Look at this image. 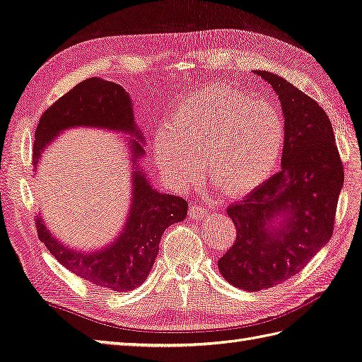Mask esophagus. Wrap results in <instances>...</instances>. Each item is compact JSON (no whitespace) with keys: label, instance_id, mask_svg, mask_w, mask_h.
Listing matches in <instances>:
<instances>
[{"label":"esophagus","instance_id":"34e87169","mask_svg":"<svg viewBox=\"0 0 362 362\" xmlns=\"http://www.w3.org/2000/svg\"><path fill=\"white\" fill-rule=\"evenodd\" d=\"M189 217L191 219H194V221H202V219H205L206 217V214H208V209L202 205V204H192L191 206H189Z\"/></svg>","mask_w":362,"mask_h":362}]
</instances>
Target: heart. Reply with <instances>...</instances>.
I'll return each mask as SVG.
<instances>
[{
	"mask_svg": "<svg viewBox=\"0 0 362 362\" xmlns=\"http://www.w3.org/2000/svg\"><path fill=\"white\" fill-rule=\"evenodd\" d=\"M285 141V123L273 103L251 100L225 85L187 97L154 137V156L175 187H191L202 165L226 196L257 189L273 174Z\"/></svg>",
	"mask_w": 362,
	"mask_h": 362,
	"instance_id": "1",
	"label": "heart"
}]
</instances>
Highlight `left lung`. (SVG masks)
I'll return each mask as SVG.
<instances>
[{
	"mask_svg": "<svg viewBox=\"0 0 362 362\" xmlns=\"http://www.w3.org/2000/svg\"><path fill=\"white\" fill-rule=\"evenodd\" d=\"M256 74L281 98L285 141L282 170L226 208L236 240L217 265L226 281L245 291L290 279L330 240L344 185V166L324 109L282 77Z\"/></svg>",
	"mask_w": 362,
	"mask_h": 362,
	"instance_id": "obj_1",
	"label": "left lung"
}]
</instances>
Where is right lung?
<instances>
[{
  "mask_svg": "<svg viewBox=\"0 0 362 362\" xmlns=\"http://www.w3.org/2000/svg\"><path fill=\"white\" fill-rule=\"evenodd\" d=\"M74 126L122 131L143 141L134 122L128 92L117 83L92 77L78 83L41 115L33 141V166L38 165L47 143ZM131 149V209L123 231L111 245L97 253L74 251L62 245L49 233L41 217H35L40 240L58 262L83 279L119 293L131 291L143 284L154 265L163 231L170 225L182 222L188 213L187 200L158 192L140 171L136 162L145 154L141 143L136 140Z\"/></svg>",
  "mask_w": 362,
  "mask_h": 362,
  "instance_id": "right-lung-1",
  "label": "right lung"
}]
</instances>
